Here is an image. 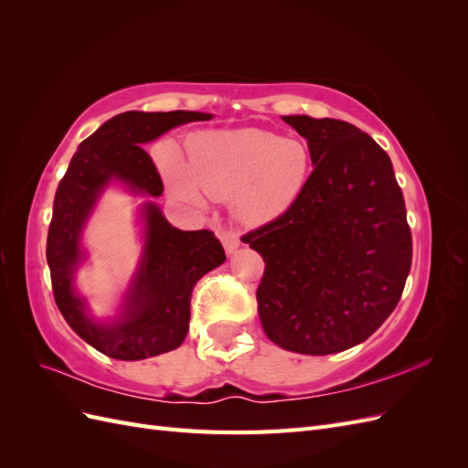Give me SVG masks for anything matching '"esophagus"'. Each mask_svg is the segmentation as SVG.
Instances as JSON below:
<instances>
[{"label":"esophagus","instance_id":"esophagus-1","mask_svg":"<svg viewBox=\"0 0 468 468\" xmlns=\"http://www.w3.org/2000/svg\"><path fill=\"white\" fill-rule=\"evenodd\" d=\"M218 236H220V239H222V246H224L226 251L232 253L234 250H238V246H239V236H238L234 230H220Z\"/></svg>","mask_w":468,"mask_h":468}]
</instances>
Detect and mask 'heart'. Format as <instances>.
Returning a JSON list of instances; mask_svg holds the SVG:
<instances>
[{"label": "heart", "instance_id": "heart-1", "mask_svg": "<svg viewBox=\"0 0 468 468\" xmlns=\"http://www.w3.org/2000/svg\"><path fill=\"white\" fill-rule=\"evenodd\" d=\"M165 174L177 197L199 201L230 197L234 215L248 224L275 220L299 201L313 174V154L299 138L263 129L207 133L193 140L191 167L169 150Z\"/></svg>", "mask_w": 468, "mask_h": 468}]
</instances>
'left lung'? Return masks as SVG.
<instances>
[{"label":"left lung","instance_id":"1","mask_svg":"<svg viewBox=\"0 0 468 468\" xmlns=\"http://www.w3.org/2000/svg\"><path fill=\"white\" fill-rule=\"evenodd\" d=\"M308 140L314 169L285 215L250 230L261 253V328L303 356L365 342L399 304L412 267L404 195L388 154L346 121L282 117Z\"/></svg>","mask_w":468,"mask_h":468}]
</instances>
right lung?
Segmentation results:
<instances>
[{"label": "right lung", "mask_w": 468, "mask_h": 468, "mask_svg": "<svg viewBox=\"0 0 468 468\" xmlns=\"http://www.w3.org/2000/svg\"><path fill=\"white\" fill-rule=\"evenodd\" d=\"M207 119L210 115L195 111L121 112L78 146L56 189L47 238L54 301L69 328L107 357L138 361L179 347L189 330L193 287L224 263L226 253L210 230L174 229L158 207L146 203V244L133 292L122 318L115 325H101L86 316L83 301L72 287L83 224L111 179L122 181L136 193L162 195V177L140 144L177 124Z\"/></svg>", "instance_id": "obj_1"}]
</instances>
